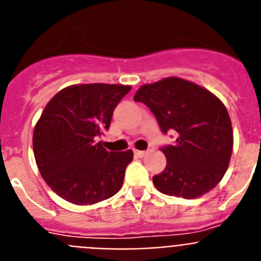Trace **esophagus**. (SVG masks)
<instances>
[{
    "label": "esophagus",
    "instance_id": "1",
    "mask_svg": "<svg viewBox=\"0 0 261 261\" xmlns=\"http://www.w3.org/2000/svg\"><path fill=\"white\" fill-rule=\"evenodd\" d=\"M135 155L138 156V158H142V156L146 155V151H145V150H135Z\"/></svg>",
    "mask_w": 261,
    "mask_h": 261
}]
</instances>
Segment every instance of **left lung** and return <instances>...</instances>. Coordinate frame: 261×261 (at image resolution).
Masks as SVG:
<instances>
[{
  "label": "left lung",
  "instance_id": "obj_1",
  "mask_svg": "<svg viewBox=\"0 0 261 261\" xmlns=\"http://www.w3.org/2000/svg\"><path fill=\"white\" fill-rule=\"evenodd\" d=\"M135 102L150 108L162 133L176 132L174 145L161 147L167 165L153 183L159 192L196 199L213 190L229 167L232 128L229 112L199 85L171 77L144 85Z\"/></svg>",
  "mask_w": 261,
  "mask_h": 261
}]
</instances>
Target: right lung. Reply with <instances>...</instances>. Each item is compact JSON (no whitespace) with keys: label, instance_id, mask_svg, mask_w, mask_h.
<instances>
[{"label":"right lung","instance_id":"obj_1","mask_svg":"<svg viewBox=\"0 0 261 261\" xmlns=\"http://www.w3.org/2000/svg\"><path fill=\"white\" fill-rule=\"evenodd\" d=\"M129 91L123 85H74L45 106L34 129V155L45 183L66 201L95 204L123 186L133 151H107L96 138Z\"/></svg>","mask_w":261,"mask_h":261}]
</instances>
